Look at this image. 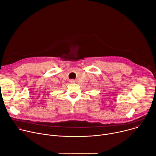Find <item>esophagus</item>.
Here are the masks:
<instances>
[{"label": "esophagus", "instance_id": "34e87169", "mask_svg": "<svg viewBox=\"0 0 156 156\" xmlns=\"http://www.w3.org/2000/svg\"><path fill=\"white\" fill-rule=\"evenodd\" d=\"M69 82L71 83H75V80H70Z\"/></svg>", "mask_w": 156, "mask_h": 156}]
</instances>
